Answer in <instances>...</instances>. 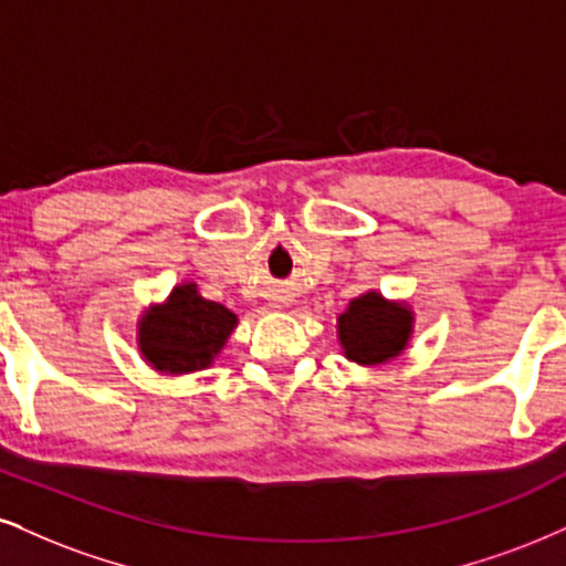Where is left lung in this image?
<instances>
[{
	"label": "left lung",
	"instance_id": "1",
	"mask_svg": "<svg viewBox=\"0 0 566 566\" xmlns=\"http://www.w3.org/2000/svg\"><path fill=\"white\" fill-rule=\"evenodd\" d=\"M411 333L407 306L386 304L378 294L352 298L338 317V336L346 357L359 365H378L401 352Z\"/></svg>",
	"mask_w": 566,
	"mask_h": 566
}]
</instances>
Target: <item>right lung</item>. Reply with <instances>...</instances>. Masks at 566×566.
<instances>
[{
	"instance_id": "add662e5",
	"label": "right lung",
	"mask_w": 566,
	"mask_h": 566,
	"mask_svg": "<svg viewBox=\"0 0 566 566\" xmlns=\"http://www.w3.org/2000/svg\"><path fill=\"white\" fill-rule=\"evenodd\" d=\"M233 327V312L201 298L197 285H180L165 306L146 312L142 352L163 373H193L212 365Z\"/></svg>"
}]
</instances>
